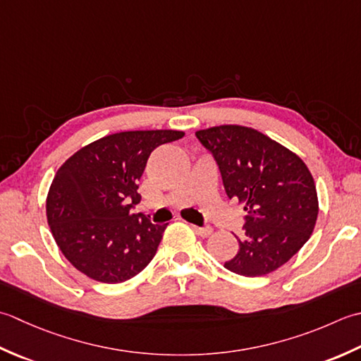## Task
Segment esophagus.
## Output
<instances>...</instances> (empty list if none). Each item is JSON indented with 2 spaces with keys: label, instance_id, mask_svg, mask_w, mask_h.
Masks as SVG:
<instances>
[{
  "label": "esophagus",
  "instance_id": "1",
  "mask_svg": "<svg viewBox=\"0 0 361 361\" xmlns=\"http://www.w3.org/2000/svg\"><path fill=\"white\" fill-rule=\"evenodd\" d=\"M191 227H193V231L197 233V235H201V237H209V235H212V229L210 227H201V226H195V224H191Z\"/></svg>",
  "mask_w": 361,
  "mask_h": 361
}]
</instances>
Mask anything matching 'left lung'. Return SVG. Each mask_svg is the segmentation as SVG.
I'll return each mask as SVG.
<instances>
[{"label":"left lung","mask_w":361,"mask_h":361,"mask_svg":"<svg viewBox=\"0 0 361 361\" xmlns=\"http://www.w3.org/2000/svg\"><path fill=\"white\" fill-rule=\"evenodd\" d=\"M223 176L227 196L245 205V235L224 268L259 277L281 268L313 233L318 193L304 160L254 128L221 124L196 132Z\"/></svg>","instance_id":"8db88e82"}]
</instances>
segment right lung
I'll return each mask as SVG.
<instances>
[{"label": "right lung", "instance_id": "1", "mask_svg": "<svg viewBox=\"0 0 361 361\" xmlns=\"http://www.w3.org/2000/svg\"><path fill=\"white\" fill-rule=\"evenodd\" d=\"M182 130H126L88 143L59 168L47 196V218L73 267L102 283H121L148 267L166 224L130 213L149 154ZM133 202L130 203V201Z\"/></svg>", "mask_w": 361, "mask_h": 361}]
</instances>
